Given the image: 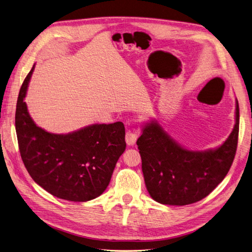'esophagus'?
<instances>
[{"label":"esophagus","instance_id":"obj_1","mask_svg":"<svg viewBox=\"0 0 252 252\" xmlns=\"http://www.w3.org/2000/svg\"><path fill=\"white\" fill-rule=\"evenodd\" d=\"M137 139H138V135H137L136 131H133V130L126 131V142L127 145H134L137 142Z\"/></svg>","mask_w":252,"mask_h":252}]
</instances>
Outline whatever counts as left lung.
Masks as SVG:
<instances>
[{
    "label": "left lung",
    "instance_id": "1",
    "mask_svg": "<svg viewBox=\"0 0 252 252\" xmlns=\"http://www.w3.org/2000/svg\"><path fill=\"white\" fill-rule=\"evenodd\" d=\"M142 130L137 145L150 196L161 204H192L213 192L233 163L239 135V104L236 101L232 133L217 149H185L156 121L145 125Z\"/></svg>",
    "mask_w": 252,
    "mask_h": 252
}]
</instances>
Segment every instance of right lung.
Wrapping results in <instances>:
<instances>
[{
    "instance_id": "obj_1",
    "label": "right lung",
    "mask_w": 252,
    "mask_h": 252,
    "mask_svg": "<svg viewBox=\"0 0 252 252\" xmlns=\"http://www.w3.org/2000/svg\"><path fill=\"white\" fill-rule=\"evenodd\" d=\"M34 65L20 88L15 127L22 161L32 180L53 196L86 202L109 185L118 158L126 150L123 123L91 125L58 135L37 126L24 98Z\"/></svg>"
}]
</instances>
